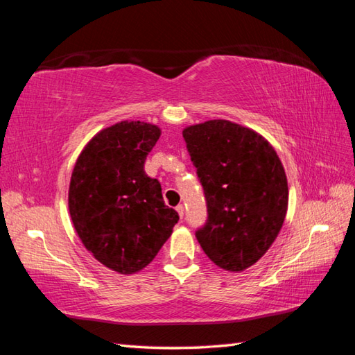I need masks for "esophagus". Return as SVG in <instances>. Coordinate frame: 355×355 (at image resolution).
<instances>
[{"mask_svg":"<svg viewBox=\"0 0 355 355\" xmlns=\"http://www.w3.org/2000/svg\"><path fill=\"white\" fill-rule=\"evenodd\" d=\"M175 209H177V212H178V215H180V218H183V216H184V207H183V205H178Z\"/></svg>","mask_w":355,"mask_h":355,"instance_id":"1","label":"esophagus"}]
</instances>
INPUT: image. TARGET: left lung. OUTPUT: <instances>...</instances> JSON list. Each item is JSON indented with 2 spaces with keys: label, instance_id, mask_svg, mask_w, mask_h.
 Returning <instances> with one entry per match:
<instances>
[{
  "label": "left lung",
  "instance_id": "8db88e82",
  "mask_svg": "<svg viewBox=\"0 0 355 355\" xmlns=\"http://www.w3.org/2000/svg\"><path fill=\"white\" fill-rule=\"evenodd\" d=\"M183 137L207 202V221L195 236L215 266L239 273L266 254L282 229L284 166L261 134L229 120L187 126Z\"/></svg>",
  "mask_w": 355,
  "mask_h": 355
}]
</instances>
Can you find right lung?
<instances>
[{
    "label": "right lung",
    "mask_w": 355,
    "mask_h": 355,
    "mask_svg": "<svg viewBox=\"0 0 355 355\" xmlns=\"http://www.w3.org/2000/svg\"><path fill=\"white\" fill-rule=\"evenodd\" d=\"M160 134L157 125L140 120L105 128L82 149L71 173L74 229L87 250L120 275L145 268L178 223L158 180L143 169Z\"/></svg>",
    "instance_id": "add662e5"
}]
</instances>
